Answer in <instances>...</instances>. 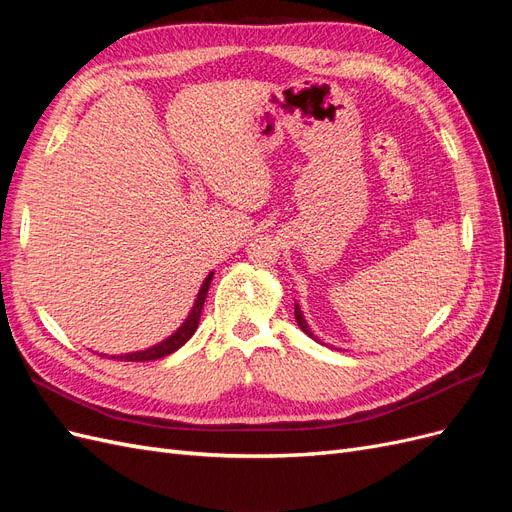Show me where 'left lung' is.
<instances>
[{"label": "left lung", "instance_id": "left-lung-1", "mask_svg": "<svg viewBox=\"0 0 512 512\" xmlns=\"http://www.w3.org/2000/svg\"><path fill=\"white\" fill-rule=\"evenodd\" d=\"M294 318H297V324H299V327H301V331H303L305 335H309V337H312V339H316V342H320V339H318V337H314L312 329H309V327H307V322H305V318H303V312H301V307H299L297 303H294ZM320 344H322V342H320Z\"/></svg>", "mask_w": 512, "mask_h": 512}]
</instances>
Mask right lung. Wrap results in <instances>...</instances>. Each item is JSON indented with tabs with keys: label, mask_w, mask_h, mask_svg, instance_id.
<instances>
[{
	"label": "right lung",
	"mask_w": 512,
	"mask_h": 512,
	"mask_svg": "<svg viewBox=\"0 0 512 512\" xmlns=\"http://www.w3.org/2000/svg\"><path fill=\"white\" fill-rule=\"evenodd\" d=\"M211 280H213V273H209L205 277L203 286H200L198 294H196V301H194V307L192 312L188 314V318H185V322L181 324V327L166 337L164 342L151 346L147 350H138V352H128V354H113L111 359L115 361H132V363H138V361H156V359H162V356H168L170 352L179 350L188 339L194 335V331L198 329V322H200V314H203V305H205V299H207V292H209V286H211Z\"/></svg>",
	"instance_id": "right-lung-1"
}]
</instances>
